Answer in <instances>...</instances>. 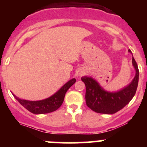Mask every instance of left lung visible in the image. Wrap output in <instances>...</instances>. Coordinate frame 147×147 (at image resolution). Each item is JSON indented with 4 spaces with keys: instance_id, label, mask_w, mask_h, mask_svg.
I'll use <instances>...</instances> for the list:
<instances>
[{
    "instance_id": "8db88e82",
    "label": "left lung",
    "mask_w": 147,
    "mask_h": 147,
    "mask_svg": "<svg viewBox=\"0 0 147 147\" xmlns=\"http://www.w3.org/2000/svg\"><path fill=\"white\" fill-rule=\"evenodd\" d=\"M128 51L132 54L129 49ZM132 65L136 69L134 79L129 85L118 92L106 91L92 77H82V81L86 87L85 101L87 106L96 113L104 114L115 113L125 107L136 94L138 83L139 71L133 57Z\"/></svg>"
}]
</instances>
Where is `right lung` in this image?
Wrapping results in <instances>:
<instances>
[{"label": "right lung", "mask_w": 147, "mask_h": 147, "mask_svg": "<svg viewBox=\"0 0 147 147\" xmlns=\"http://www.w3.org/2000/svg\"><path fill=\"white\" fill-rule=\"evenodd\" d=\"M76 82L75 79H72L65 84L60 89L49 98L40 101H28L21 99L13 94L19 103L26 110L34 114H44L54 112L62 105L64 101L65 96L67 90Z\"/></svg>", "instance_id": "obj_1"}]
</instances>
